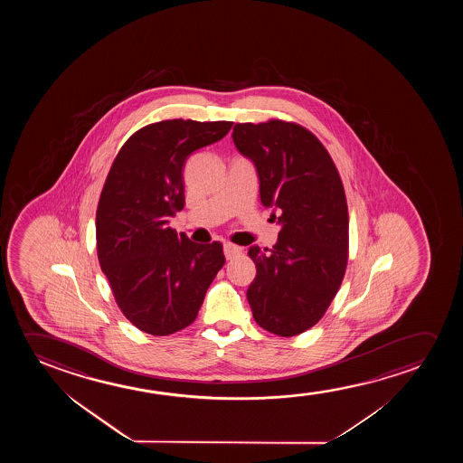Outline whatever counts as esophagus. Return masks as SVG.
<instances>
[{"label": "esophagus", "instance_id": "1", "mask_svg": "<svg viewBox=\"0 0 463 463\" xmlns=\"http://www.w3.org/2000/svg\"><path fill=\"white\" fill-rule=\"evenodd\" d=\"M222 251H224L226 260H232V258H235V256H239V254L241 253V248L237 247V245H232V243H224Z\"/></svg>", "mask_w": 463, "mask_h": 463}]
</instances>
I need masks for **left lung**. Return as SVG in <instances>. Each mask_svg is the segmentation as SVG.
Returning <instances> with one entry per match:
<instances>
[{"mask_svg": "<svg viewBox=\"0 0 463 463\" xmlns=\"http://www.w3.org/2000/svg\"><path fill=\"white\" fill-rule=\"evenodd\" d=\"M237 150L253 161L260 203L281 231L272 250L251 247L256 279L247 298L256 323L294 336L324 317L348 264V205L342 178L315 134L298 123H237Z\"/></svg>", "mask_w": 463, "mask_h": 463, "instance_id": "obj_1", "label": "left lung"}]
</instances>
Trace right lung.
Segmentation results:
<instances>
[{
    "instance_id": "1",
    "label": "right lung",
    "mask_w": 463,
    "mask_h": 463,
    "mask_svg": "<svg viewBox=\"0 0 463 463\" xmlns=\"http://www.w3.org/2000/svg\"><path fill=\"white\" fill-rule=\"evenodd\" d=\"M231 128L182 118L146 125L121 146L102 186L98 260L121 313L150 335L188 327L224 266L220 241L194 243L169 222L184 209L186 159Z\"/></svg>"
}]
</instances>
